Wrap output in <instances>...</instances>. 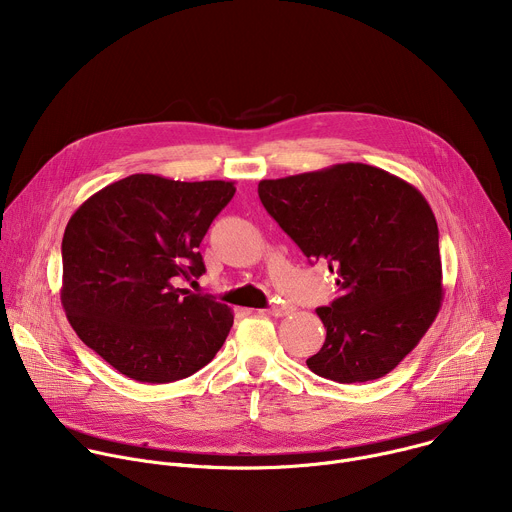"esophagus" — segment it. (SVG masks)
<instances>
[{"label": "esophagus", "mask_w": 512, "mask_h": 512, "mask_svg": "<svg viewBox=\"0 0 512 512\" xmlns=\"http://www.w3.org/2000/svg\"><path fill=\"white\" fill-rule=\"evenodd\" d=\"M265 312H267L269 316H285V314H289V308H287L285 304H273V306H269Z\"/></svg>", "instance_id": "obj_1"}]
</instances>
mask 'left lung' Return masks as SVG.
Segmentation results:
<instances>
[{
    "label": "left lung",
    "instance_id": "left-lung-1",
    "mask_svg": "<svg viewBox=\"0 0 512 512\" xmlns=\"http://www.w3.org/2000/svg\"><path fill=\"white\" fill-rule=\"evenodd\" d=\"M259 198L312 261L338 275L318 316L326 342L306 360L336 383L375 381L417 346L440 312V233L423 194L367 164L261 180Z\"/></svg>",
    "mask_w": 512,
    "mask_h": 512
}]
</instances>
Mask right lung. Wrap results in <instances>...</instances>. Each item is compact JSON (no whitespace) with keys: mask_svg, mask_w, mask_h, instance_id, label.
I'll return each mask as SVG.
<instances>
[{"mask_svg":"<svg viewBox=\"0 0 512 512\" xmlns=\"http://www.w3.org/2000/svg\"><path fill=\"white\" fill-rule=\"evenodd\" d=\"M235 190L223 180L133 174L70 216L62 308L79 338L121 375L152 385L180 381L225 344L231 308L176 281L206 271L198 247Z\"/></svg>","mask_w":512,"mask_h":512,"instance_id":"add662e5","label":"right lung"}]
</instances>
